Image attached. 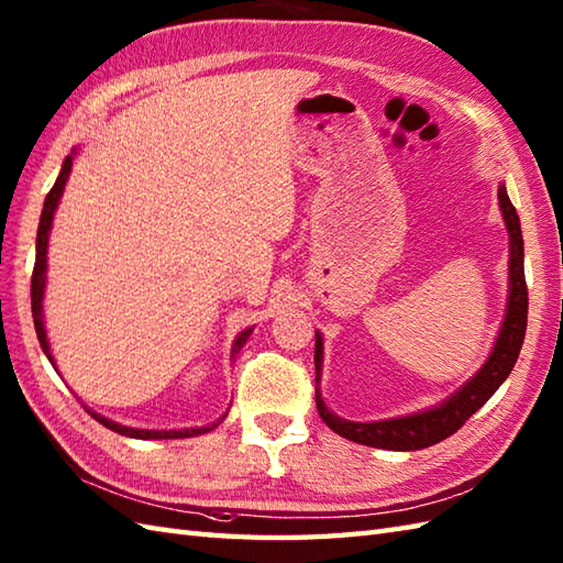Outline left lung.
<instances>
[{
  "mask_svg": "<svg viewBox=\"0 0 563 563\" xmlns=\"http://www.w3.org/2000/svg\"><path fill=\"white\" fill-rule=\"evenodd\" d=\"M499 206L508 230V305L501 323L499 338L492 347V355L482 364V369L470 382L455 390L451 398L443 400L437 408L415 412L408 417H394L382 422H350L333 415L317 390V410L321 420L329 424L335 434L347 441L362 443L372 449L388 451H417L434 446V443L455 434L482 405H485L499 388L506 376L511 374L514 364L520 355L522 338L528 329V285L526 271H522V232L516 208L508 199L506 187H499ZM323 362V338L317 333V350H313V367H317V384Z\"/></svg>",
  "mask_w": 563,
  "mask_h": 563,
  "instance_id": "8db88e82",
  "label": "left lung"
}]
</instances>
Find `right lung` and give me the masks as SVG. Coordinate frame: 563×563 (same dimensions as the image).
<instances>
[{
    "label": "right lung",
    "instance_id": "right-lung-1",
    "mask_svg": "<svg viewBox=\"0 0 563 563\" xmlns=\"http://www.w3.org/2000/svg\"><path fill=\"white\" fill-rule=\"evenodd\" d=\"M71 163H74V153L67 155L62 163L59 169V177L55 181V187L49 189V194L45 196V206H43V213H41V225H37V240H35V266H33V278H31V309H33V323H35V333H37V341H41V347L47 355V360L52 362V367H55V360L49 355V343H47V333H45V321H43V295H45V278H47V240H49V230H52V218H55L57 211V203L64 194V185H67L69 173H71ZM252 329H246L238 335V341L232 345V357L238 355V352L244 347L246 338H250ZM90 412V410H88ZM96 417V420L108 427L117 434L122 437H132V439H189V437H199L206 434V431H211L216 424H208V427H196V429H134V427H122L108 417H102L98 412H90ZM225 417V415H222Z\"/></svg>",
    "mask_w": 563,
    "mask_h": 563
}]
</instances>
